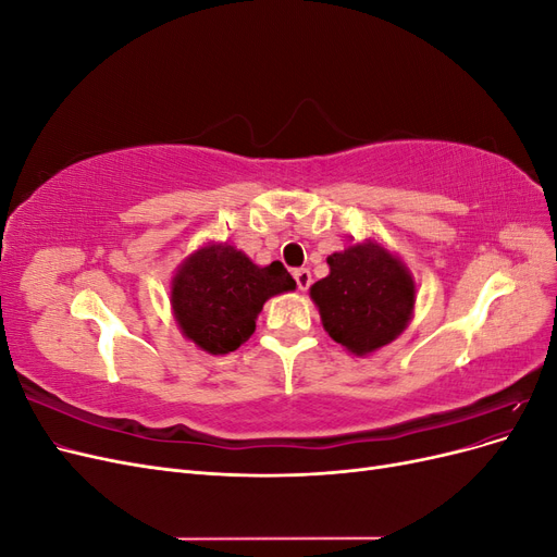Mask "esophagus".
I'll return each instance as SVG.
<instances>
[{"mask_svg": "<svg viewBox=\"0 0 557 557\" xmlns=\"http://www.w3.org/2000/svg\"><path fill=\"white\" fill-rule=\"evenodd\" d=\"M293 276H295V281H297V288H299V290H309V285H311V272H309V269H305V267L295 269Z\"/></svg>", "mask_w": 557, "mask_h": 557, "instance_id": "34e87169", "label": "esophagus"}]
</instances>
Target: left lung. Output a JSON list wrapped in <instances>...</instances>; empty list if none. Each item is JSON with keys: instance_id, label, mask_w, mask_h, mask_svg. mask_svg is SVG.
<instances>
[{"instance_id": "obj_1", "label": "left lung", "mask_w": 557, "mask_h": 557, "mask_svg": "<svg viewBox=\"0 0 557 557\" xmlns=\"http://www.w3.org/2000/svg\"><path fill=\"white\" fill-rule=\"evenodd\" d=\"M327 264L330 274L309 290L325 332L358 358L393 344L413 318L409 267L376 239L332 252Z\"/></svg>"}]
</instances>
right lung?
<instances>
[{"instance_id": "obj_1", "label": "right lung", "mask_w": 557, "mask_h": 557, "mask_svg": "<svg viewBox=\"0 0 557 557\" xmlns=\"http://www.w3.org/2000/svg\"><path fill=\"white\" fill-rule=\"evenodd\" d=\"M295 288L281 262L260 267L237 246L209 242L176 267L170 301L185 339L225 356L250 339L269 297Z\"/></svg>"}]
</instances>
